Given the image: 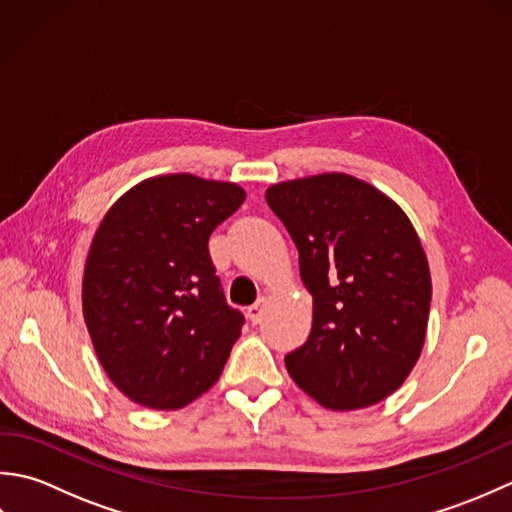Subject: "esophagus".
Instances as JSON below:
<instances>
[{"label":"esophagus","instance_id":"1","mask_svg":"<svg viewBox=\"0 0 512 512\" xmlns=\"http://www.w3.org/2000/svg\"><path fill=\"white\" fill-rule=\"evenodd\" d=\"M266 306H268V299H266V297H259L257 303H253V306L248 308V319H250V323H259V321H262Z\"/></svg>","mask_w":512,"mask_h":512}]
</instances>
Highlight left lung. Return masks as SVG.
<instances>
[{
  "label": "left lung",
  "instance_id": "1",
  "mask_svg": "<svg viewBox=\"0 0 512 512\" xmlns=\"http://www.w3.org/2000/svg\"><path fill=\"white\" fill-rule=\"evenodd\" d=\"M266 202L299 250L312 332L292 380L332 411L372 407L405 383L427 339L429 262L407 213L350 173L273 184Z\"/></svg>",
  "mask_w": 512,
  "mask_h": 512
}]
</instances>
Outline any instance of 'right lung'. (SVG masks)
I'll use <instances>...</instances> for the list:
<instances>
[{
	"label": "right lung",
	"instance_id": "add662e5",
	"mask_svg": "<svg viewBox=\"0 0 512 512\" xmlns=\"http://www.w3.org/2000/svg\"><path fill=\"white\" fill-rule=\"evenodd\" d=\"M244 200L235 182L167 173L134 184L96 228L83 319L105 374L136 405L182 409L220 378L244 317L226 306L206 244Z\"/></svg>",
	"mask_w": 512,
	"mask_h": 512
}]
</instances>
